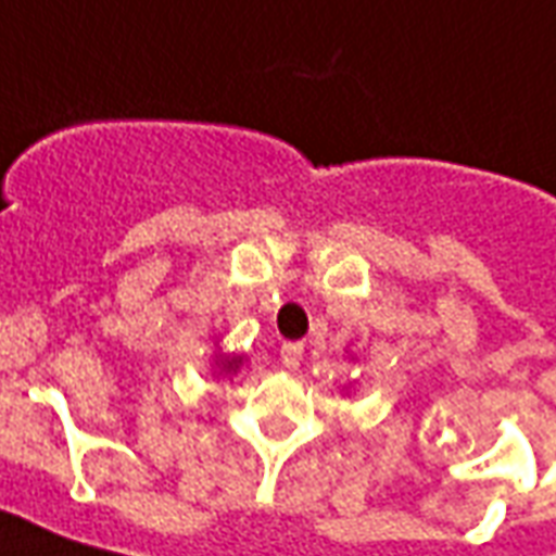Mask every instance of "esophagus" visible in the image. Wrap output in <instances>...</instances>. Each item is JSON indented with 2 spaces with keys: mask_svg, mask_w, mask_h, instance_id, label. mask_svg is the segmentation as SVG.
Here are the masks:
<instances>
[{
  "mask_svg": "<svg viewBox=\"0 0 556 556\" xmlns=\"http://www.w3.org/2000/svg\"><path fill=\"white\" fill-rule=\"evenodd\" d=\"M302 356H305L302 344H285L281 348V365H285L287 371H296L299 365H302Z\"/></svg>",
  "mask_w": 556,
  "mask_h": 556,
  "instance_id": "34e87169",
  "label": "esophagus"
}]
</instances>
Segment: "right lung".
<instances>
[{"label": "right lung", "mask_w": 556, "mask_h": 556, "mask_svg": "<svg viewBox=\"0 0 556 556\" xmlns=\"http://www.w3.org/2000/svg\"><path fill=\"white\" fill-rule=\"evenodd\" d=\"M233 365H236V359H233V362H224V371H230Z\"/></svg>", "instance_id": "obj_1"}]
</instances>
